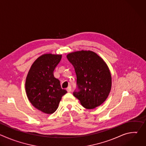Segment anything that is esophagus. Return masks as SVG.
Here are the masks:
<instances>
[{"label":"esophagus","instance_id":"1","mask_svg":"<svg viewBox=\"0 0 146 146\" xmlns=\"http://www.w3.org/2000/svg\"><path fill=\"white\" fill-rule=\"evenodd\" d=\"M66 91L68 92H70L71 91V87L69 86L67 88H66Z\"/></svg>","mask_w":146,"mask_h":146}]
</instances>
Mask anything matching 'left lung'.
I'll use <instances>...</instances> for the list:
<instances>
[{
  "label": "left lung",
  "mask_w": 146,
  "mask_h": 146,
  "mask_svg": "<svg viewBox=\"0 0 146 146\" xmlns=\"http://www.w3.org/2000/svg\"><path fill=\"white\" fill-rule=\"evenodd\" d=\"M67 58L74 68L78 91L73 95L87 109L99 106L108 98L111 88V76L106 64L91 51L69 53Z\"/></svg>",
  "instance_id": "8db88e82"
}]
</instances>
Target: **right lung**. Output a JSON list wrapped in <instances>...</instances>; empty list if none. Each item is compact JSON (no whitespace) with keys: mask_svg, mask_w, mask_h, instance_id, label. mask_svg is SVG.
I'll use <instances>...</instances> for the list:
<instances>
[{"mask_svg":"<svg viewBox=\"0 0 146 146\" xmlns=\"http://www.w3.org/2000/svg\"><path fill=\"white\" fill-rule=\"evenodd\" d=\"M62 55L46 54L39 56L31 66L25 81L27 97L32 105L46 114H52L62 97L67 93L54 76Z\"/></svg>","mask_w":146,"mask_h":146,"instance_id":"right-lung-1","label":"right lung"}]
</instances>
